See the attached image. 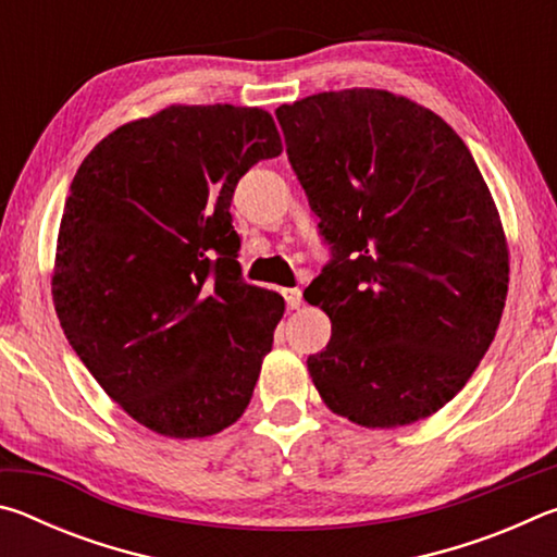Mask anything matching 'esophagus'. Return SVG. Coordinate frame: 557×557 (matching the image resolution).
<instances>
[{
	"label": "esophagus",
	"instance_id": "1",
	"mask_svg": "<svg viewBox=\"0 0 557 557\" xmlns=\"http://www.w3.org/2000/svg\"><path fill=\"white\" fill-rule=\"evenodd\" d=\"M282 295H285V301L289 309H299L301 307V289L292 287V289H282Z\"/></svg>",
	"mask_w": 557,
	"mask_h": 557
}]
</instances>
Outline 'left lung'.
Returning a JSON list of instances; mask_svg holds the SVG:
<instances>
[{
  "mask_svg": "<svg viewBox=\"0 0 557 557\" xmlns=\"http://www.w3.org/2000/svg\"><path fill=\"white\" fill-rule=\"evenodd\" d=\"M332 262L305 289L332 319L307 369L326 408L363 428L430 418L492 346L508 248L467 145L388 90L317 92L275 110Z\"/></svg>",
  "mask_w": 557,
  "mask_h": 557,
  "instance_id": "8db88e82",
  "label": "left lung"
}]
</instances>
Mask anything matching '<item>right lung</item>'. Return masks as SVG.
Listing matches in <instances>:
<instances>
[{
	"label": "right lung",
	"instance_id": "1",
	"mask_svg": "<svg viewBox=\"0 0 557 557\" xmlns=\"http://www.w3.org/2000/svg\"><path fill=\"white\" fill-rule=\"evenodd\" d=\"M280 152L265 110L172 106L110 132L73 176L55 314L100 388L157 435H215L252 398L285 299L240 277L231 201Z\"/></svg>",
	"mask_w": 557,
	"mask_h": 557
}]
</instances>
